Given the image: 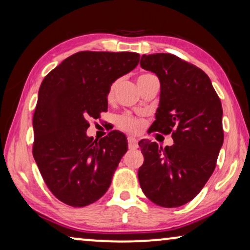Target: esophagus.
Instances as JSON below:
<instances>
[{
    "instance_id": "1",
    "label": "esophagus",
    "mask_w": 250,
    "mask_h": 250,
    "mask_svg": "<svg viewBox=\"0 0 250 250\" xmlns=\"http://www.w3.org/2000/svg\"><path fill=\"white\" fill-rule=\"evenodd\" d=\"M128 146L130 149H135L138 147V144H137V140L133 138V137H129L128 138Z\"/></svg>"
}]
</instances>
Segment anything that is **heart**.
I'll use <instances>...</instances> for the list:
<instances>
[{
  "label": "heart",
  "mask_w": 250,
  "mask_h": 250,
  "mask_svg": "<svg viewBox=\"0 0 250 250\" xmlns=\"http://www.w3.org/2000/svg\"><path fill=\"white\" fill-rule=\"evenodd\" d=\"M150 77H154L153 75H150V73H143V75H140L138 77V80L137 82H140V80H144V79H147V78H150ZM119 82H114L112 83L110 89L107 91V100L111 101L112 98L114 96V91L115 88H117ZM117 125L119 128L125 130V131H128V132H131V133H137L140 131V129H142L143 126V122L139 120V119H136L133 118L132 115H130L128 113L125 114H122L120 117L117 118Z\"/></svg>",
  "instance_id": "1"
}]
</instances>
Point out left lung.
<instances>
[{
    "label": "left lung",
    "instance_id": "left-lung-1",
    "mask_svg": "<svg viewBox=\"0 0 250 250\" xmlns=\"http://www.w3.org/2000/svg\"><path fill=\"white\" fill-rule=\"evenodd\" d=\"M140 66L159 77L160 105L150 130L172 133L174 144L139 142L138 170L147 198L162 207L185 205L199 194L216 167L222 147V104L208 76L170 53L144 54Z\"/></svg>",
    "mask_w": 250,
    "mask_h": 250
}]
</instances>
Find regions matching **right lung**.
<instances>
[{"label":"right lung","instance_id":"add662e5","mask_svg":"<svg viewBox=\"0 0 250 250\" xmlns=\"http://www.w3.org/2000/svg\"><path fill=\"white\" fill-rule=\"evenodd\" d=\"M135 52L72 54L45 77L34 112L33 155L47 188L60 202L83 207L107 191L126 137L113 130L97 140L87 137L88 119L107 111V91L135 69Z\"/></svg>","mask_w":250,"mask_h":250}]
</instances>
